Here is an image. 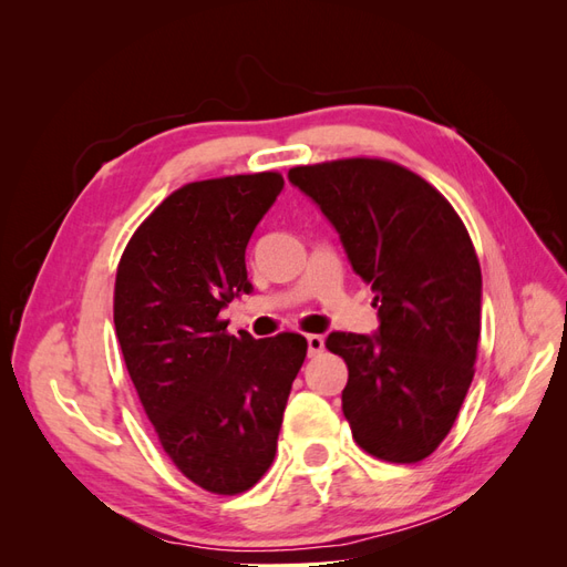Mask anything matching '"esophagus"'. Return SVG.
<instances>
[{"instance_id":"34e87169","label":"esophagus","mask_w":567,"mask_h":567,"mask_svg":"<svg viewBox=\"0 0 567 567\" xmlns=\"http://www.w3.org/2000/svg\"><path fill=\"white\" fill-rule=\"evenodd\" d=\"M321 350H323V338L315 333L307 336V352H310V357H317Z\"/></svg>"}]
</instances>
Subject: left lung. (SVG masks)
Returning <instances> with one entry per match:
<instances>
[{
	"instance_id": "1",
	"label": "left lung",
	"mask_w": 567,
	"mask_h": 567,
	"mask_svg": "<svg viewBox=\"0 0 567 567\" xmlns=\"http://www.w3.org/2000/svg\"><path fill=\"white\" fill-rule=\"evenodd\" d=\"M288 182L338 231L375 293L379 331H333L348 364L342 414L364 452L414 463L447 437L473 381L483 274L471 236L440 192L388 161L302 165Z\"/></svg>"
}]
</instances>
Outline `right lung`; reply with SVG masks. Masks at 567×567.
<instances>
[{
	"label": "right lung",
	"mask_w": 567,
	"mask_h": 567,
	"mask_svg": "<svg viewBox=\"0 0 567 567\" xmlns=\"http://www.w3.org/2000/svg\"><path fill=\"white\" fill-rule=\"evenodd\" d=\"M284 188L279 173L194 182L134 231L113 321L130 379L175 466L198 487L241 494L271 466L307 340L229 336L219 312L248 296L246 248Z\"/></svg>",
	"instance_id": "1"
}]
</instances>
